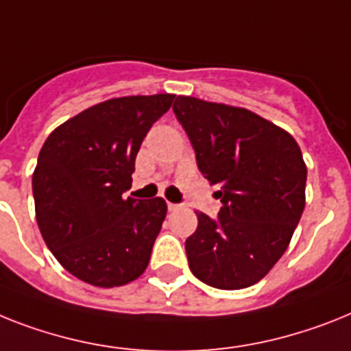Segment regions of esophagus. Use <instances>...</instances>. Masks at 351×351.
<instances>
[{
  "mask_svg": "<svg viewBox=\"0 0 351 351\" xmlns=\"http://www.w3.org/2000/svg\"><path fill=\"white\" fill-rule=\"evenodd\" d=\"M179 204H173V202H169V211H176V210H179Z\"/></svg>",
  "mask_w": 351,
  "mask_h": 351,
  "instance_id": "obj_1",
  "label": "esophagus"
}]
</instances>
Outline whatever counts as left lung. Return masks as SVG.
Masks as SVG:
<instances>
[{"instance_id":"left-lung-1","label":"left lung","mask_w":351,"mask_h":351,"mask_svg":"<svg viewBox=\"0 0 351 351\" xmlns=\"http://www.w3.org/2000/svg\"><path fill=\"white\" fill-rule=\"evenodd\" d=\"M172 109L201 173L221 188L217 219L197 213L184 244L190 271L222 291L254 285L282 258L305 208L300 145L242 107L178 97Z\"/></svg>"}]
</instances>
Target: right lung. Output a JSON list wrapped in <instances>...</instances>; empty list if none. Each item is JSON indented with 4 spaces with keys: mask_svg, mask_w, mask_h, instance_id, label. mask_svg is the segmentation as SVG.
Returning <instances> with one entry per match:
<instances>
[{
    "mask_svg": "<svg viewBox=\"0 0 351 351\" xmlns=\"http://www.w3.org/2000/svg\"><path fill=\"white\" fill-rule=\"evenodd\" d=\"M173 98L165 93L106 100L46 138L32 178L37 224L55 258L78 280L120 287L149 265L167 202L123 193L141 141Z\"/></svg>",
    "mask_w": 351,
    "mask_h": 351,
    "instance_id": "1",
    "label": "right lung"
}]
</instances>
